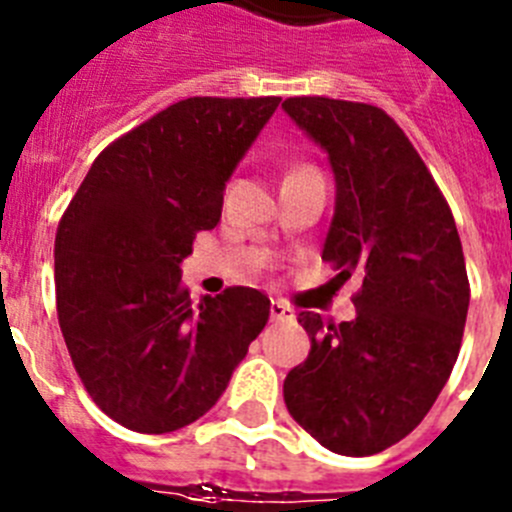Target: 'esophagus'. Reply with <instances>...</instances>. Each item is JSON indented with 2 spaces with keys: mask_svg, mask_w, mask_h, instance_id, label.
<instances>
[{
  "mask_svg": "<svg viewBox=\"0 0 512 512\" xmlns=\"http://www.w3.org/2000/svg\"><path fill=\"white\" fill-rule=\"evenodd\" d=\"M271 318L274 320H282V323H292L295 320V310L282 300H274L271 302Z\"/></svg>",
  "mask_w": 512,
  "mask_h": 512,
  "instance_id": "obj_1",
  "label": "esophagus"
}]
</instances>
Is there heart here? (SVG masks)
Masks as SVG:
<instances>
[{
	"instance_id": "heart-1",
	"label": "heart",
	"mask_w": 512,
	"mask_h": 512,
	"mask_svg": "<svg viewBox=\"0 0 512 512\" xmlns=\"http://www.w3.org/2000/svg\"><path fill=\"white\" fill-rule=\"evenodd\" d=\"M302 169H307V166H302ZM302 169H295V171H302Z\"/></svg>"
}]
</instances>
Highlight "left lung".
Here are the masks:
<instances>
[{
	"label": "left lung",
	"instance_id": "left-lung-1",
	"mask_svg": "<svg viewBox=\"0 0 512 512\" xmlns=\"http://www.w3.org/2000/svg\"><path fill=\"white\" fill-rule=\"evenodd\" d=\"M282 107L336 174L323 261L361 277L351 323L300 312L310 354L284 379V402L320 446L372 456L413 431L454 369L469 310L464 251L449 202L387 112L330 97Z\"/></svg>",
	"mask_w": 512,
	"mask_h": 512
}]
</instances>
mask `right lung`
Listing matches in <instances>:
<instances>
[{
    "label": "right lung",
    "mask_w": 512,
    "mask_h": 512,
    "mask_svg": "<svg viewBox=\"0 0 512 512\" xmlns=\"http://www.w3.org/2000/svg\"><path fill=\"white\" fill-rule=\"evenodd\" d=\"M282 97H189L94 158L56 230L63 341L97 408L138 433L194 423L269 320L251 287L194 302L182 264Z\"/></svg>",
    "instance_id": "1"
}]
</instances>
